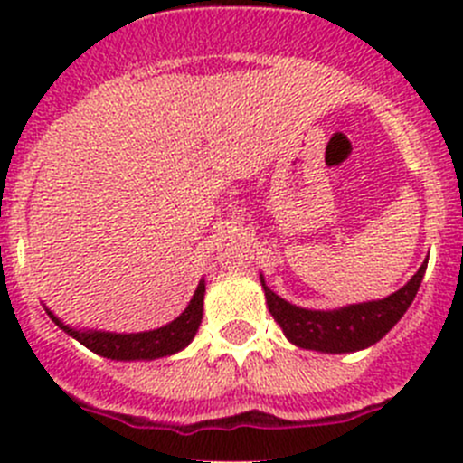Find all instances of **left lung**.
Listing matches in <instances>:
<instances>
[{
    "label": "left lung",
    "mask_w": 463,
    "mask_h": 463,
    "mask_svg": "<svg viewBox=\"0 0 463 463\" xmlns=\"http://www.w3.org/2000/svg\"><path fill=\"white\" fill-rule=\"evenodd\" d=\"M428 261L410 278L405 287L383 300L361 302V305L340 307L334 311L302 309L282 300L278 293L270 291L261 278V288L266 296V307L275 322L282 326L284 335L302 349H314L325 354H347L365 349L378 343L392 326L396 325L408 307L412 305Z\"/></svg>",
    "instance_id": "left-lung-1"
}]
</instances>
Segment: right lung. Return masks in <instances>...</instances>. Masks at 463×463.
I'll return each mask as SVG.
<instances>
[{"mask_svg":"<svg viewBox=\"0 0 463 463\" xmlns=\"http://www.w3.org/2000/svg\"><path fill=\"white\" fill-rule=\"evenodd\" d=\"M203 293L205 284L202 279L197 291H194L193 300H190V305L185 307V311L179 318H175L165 326H158V329L141 331V334H111V331L73 329V326L64 325L58 316L51 314L49 309H46V314L51 316V320L64 334L76 338L78 343L85 345L87 349H91L98 356L111 358V361H154V358L172 356V354L188 347L190 340L197 334L199 325H202Z\"/></svg>","mask_w":463,"mask_h":463,"instance_id":"add662e5","label":"right lung"}]
</instances>
